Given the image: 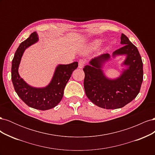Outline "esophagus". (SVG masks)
<instances>
[{
    "mask_svg": "<svg viewBox=\"0 0 155 155\" xmlns=\"http://www.w3.org/2000/svg\"><path fill=\"white\" fill-rule=\"evenodd\" d=\"M85 61H83V60H80V61H79L78 67H79V68H83V67H84V65H85Z\"/></svg>",
    "mask_w": 155,
    "mask_h": 155,
    "instance_id": "34e87169",
    "label": "esophagus"
}]
</instances>
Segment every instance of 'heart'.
Segmentation results:
<instances>
[{"label": "heart", "instance_id": "heart-1", "mask_svg": "<svg viewBox=\"0 0 155 155\" xmlns=\"http://www.w3.org/2000/svg\"><path fill=\"white\" fill-rule=\"evenodd\" d=\"M102 43V41L101 39H95L92 41L91 43L88 45L87 46L88 50H92L97 48Z\"/></svg>", "mask_w": 155, "mask_h": 155}]
</instances>
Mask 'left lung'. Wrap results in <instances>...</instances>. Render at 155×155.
<instances>
[{
    "label": "left lung",
    "instance_id": "1",
    "mask_svg": "<svg viewBox=\"0 0 155 155\" xmlns=\"http://www.w3.org/2000/svg\"><path fill=\"white\" fill-rule=\"evenodd\" d=\"M120 43L124 46L112 55V58L125 56L121 66L126 68L118 78H107L103 70L104 64L111 59L109 54L92 59L83 68L87 97L96 105L106 109H119L132 101L138 94L143 81V63L138 50L124 34Z\"/></svg>",
    "mask_w": 155,
    "mask_h": 155
}]
</instances>
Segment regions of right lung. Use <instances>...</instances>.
<instances>
[{
  "mask_svg": "<svg viewBox=\"0 0 155 155\" xmlns=\"http://www.w3.org/2000/svg\"><path fill=\"white\" fill-rule=\"evenodd\" d=\"M38 41V35L34 31L20 44L12 60V80L17 95L28 106L45 110L55 107L62 100L64 87L73 71L78 67V63L76 61L68 64H58L47 86L37 88L29 85L21 78L18 67L25 50Z\"/></svg>",
  "mask_w": 155,
  "mask_h": 155,
  "instance_id": "right-lung-1",
  "label": "right lung"
}]
</instances>
